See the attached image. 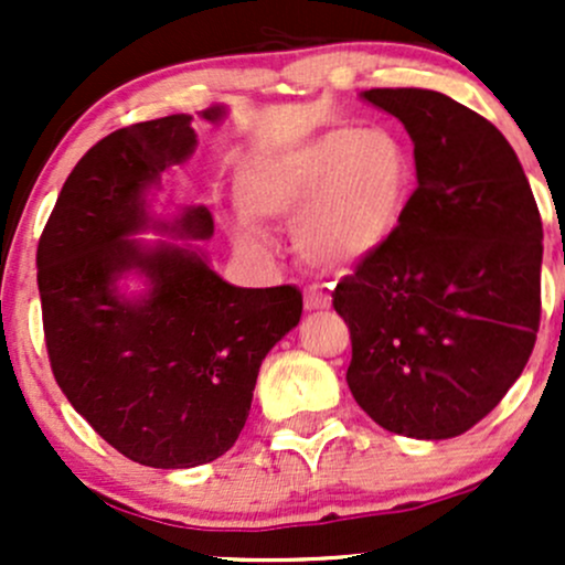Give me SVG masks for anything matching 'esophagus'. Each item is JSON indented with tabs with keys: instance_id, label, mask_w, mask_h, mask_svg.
I'll list each match as a JSON object with an SVG mask.
<instances>
[{
	"instance_id": "34e87169",
	"label": "esophagus",
	"mask_w": 565,
	"mask_h": 565,
	"mask_svg": "<svg viewBox=\"0 0 565 565\" xmlns=\"http://www.w3.org/2000/svg\"><path fill=\"white\" fill-rule=\"evenodd\" d=\"M329 295L327 291H321V289H305V308L308 310H323V308H329Z\"/></svg>"
}]
</instances>
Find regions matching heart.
<instances>
[{"label":"heart","mask_w":565,"mask_h":565,"mask_svg":"<svg viewBox=\"0 0 565 565\" xmlns=\"http://www.w3.org/2000/svg\"><path fill=\"white\" fill-rule=\"evenodd\" d=\"M412 180V153L391 129L337 127L249 161L238 174V201L255 220H297L295 246L308 265L350 270L398 228ZM236 236L263 246L252 223L238 225Z\"/></svg>","instance_id":"b5f03b06"}]
</instances>
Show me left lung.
I'll return each instance as SVG.
<instances>
[{
	"mask_svg": "<svg viewBox=\"0 0 565 565\" xmlns=\"http://www.w3.org/2000/svg\"><path fill=\"white\" fill-rule=\"evenodd\" d=\"M414 140L417 188L377 255L332 291L348 387L398 436L468 433L521 377L542 316V217L504 135L451 97L366 89Z\"/></svg>",
	"mask_w": 565,
	"mask_h": 565,
	"instance_id": "1",
	"label": "left lung"
}]
</instances>
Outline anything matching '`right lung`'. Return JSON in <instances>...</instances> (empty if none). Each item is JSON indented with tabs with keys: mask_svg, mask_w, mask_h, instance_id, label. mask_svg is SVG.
Returning <instances> with one entry per match:
<instances>
[{
	"mask_svg": "<svg viewBox=\"0 0 565 565\" xmlns=\"http://www.w3.org/2000/svg\"><path fill=\"white\" fill-rule=\"evenodd\" d=\"M193 146L185 114L106 135L63 183L36 246L57 387L106 444L161 470L206 465L236 444L265 353L302 316L297 287H231L196 252L125 238L148 225L146 185ZM212 228L204 206L178 220L193 238ZM127 269L152 281L138 303L115 297V276Z\"/></svg>",
	"mask_w": 565,
	"mask_h": 565,
	"instance_id": "obj_1",
	"label": "right lung"
}]
</instances>
